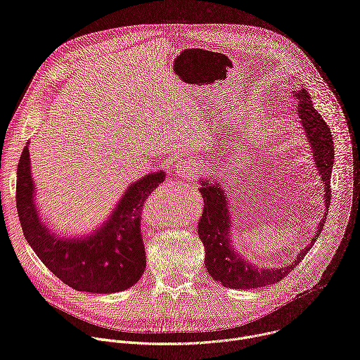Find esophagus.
<instances>
[{
    "instance_id": "1",
    "label": "esophagus",
    "mask_w": 360,
    "mask_h": 360,
    "mask_svg": "<svg viewBox=\"0 0 360 360\" xmlns=\"http://www.w3.org/2000/svg\"><path fill=\"white\" fill-rule=\"evenodd\" d=\"M196 171V165L193 161L191 160H184V161H179L176 165H175V172L179 175V176H189L192 174H195Z\"/></svg>"
}]
</instances>
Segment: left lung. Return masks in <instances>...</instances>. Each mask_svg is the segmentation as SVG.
Here are the masks:
<instances>
[{"instance_id": "1", "label": "left lung", "mask_w": 360, "mask_h": 360, "mask_svg": "<svg viewBox=\"0 0 360 360\" xmlns=\"http://www.w3.org/2000/svg\"><path fill=\"white\" fill-rule=\"evenodd\" d=\"M297 99V120L311 145L315 167L323 182L325 217L318 224L315 236L296 256L292 264L281 268H261L245 259L232 242V207L225 186L217 179L200 178L199 192L203 212L198 222V235L205 248V266L218 283L232 289H256L278 283L295 269L319 238L330 205V176L335 161L332 132L322 115L314 108L312 98L304 88L293 91Z\"/></svg>"}]
</instances>
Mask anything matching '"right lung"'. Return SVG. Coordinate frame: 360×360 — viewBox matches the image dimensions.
Segmentation results:
<instances>
[{
	"mask_svg": "<svg viewBox=\"0 0 360 360\" xmlns=\"http://www.w3.org/2000/svg\"><path fill=\"white\" fill-rule=\"evenodd\" d=\"M28 146L30 142L17 169V211L24 236L41 262L75 290L117 293L134 286L146 266L141 236L143 207L167 174L155 171L132 182L92 232L63 236L44 222L37 207Z\"/></svg>",
	"mask_w": 360,
	"mask_h": 360,
	"instance_id": "obj_1",
	"label": "right lung"
}]
</instances>
